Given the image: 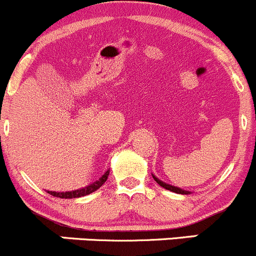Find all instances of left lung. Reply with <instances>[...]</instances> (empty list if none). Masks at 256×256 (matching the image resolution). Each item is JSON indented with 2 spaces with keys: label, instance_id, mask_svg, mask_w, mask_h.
I'll list each match as a JSON object with an SVG mask.
<instances>
[{
  "label": "left lung",
  "instance_id": "8db88e82",
  "mask_svg": "<svg viewBox=\"0 0 256 256\" xmlns=\"http://www.w3.org/2000/svg\"><path fill=\"white\" fill-rule=\"evenodd\" d=\"M153 178H154V180H156V183L159 184V186H163V188H166V189H168V190H170V192H174V193H178V194H188V193H189V192L182 190V189L176 188V186H169V184H166V183H164V182L159 180V179L156 178V176H153Z\"/></svg>",
  "mask_w": 256,
  "mask_h": 256
}]
</instances>
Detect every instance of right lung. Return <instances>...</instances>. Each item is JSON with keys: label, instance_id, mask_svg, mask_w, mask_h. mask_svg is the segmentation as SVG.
Listing matches in <instances>:
<instances>
[{"label": "right lung", "instance_id": "obj_1", "mask_svg": "<svg viewBox=\"0 0 256 256\" xmlns=\"http://www.w3.org/2000/svg\"><path fill=\"white\" fill-rule=\"evenodd\" d=\"M108 176H110V172H106L104 176H102V178L100 179V180L94 182L93 184H90V186H86V188H82V189H78V190H73V192H66V193H57V192H48V193L50 194V196H57V198H63V199H72V198H80V196H88V194L93 193V192L97 190L98 188H100V186L104 184V182L107 180Z\"/></svg>", "mask_w": 256, "mask_h": 256}]
</instances>
